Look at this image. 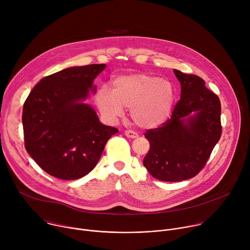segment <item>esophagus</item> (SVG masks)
<instances>
[{
  "label": "esophagus",
  "instance_id": "1",
  "mask_svg": "<svg viewBox=\"0 0 250 250\" xmlns=\"http://www.w3.org/2000/svg\"><path fill=\"white\" fill-rule=\"evenodd\" d=\"M125 135L126 137H128V138H136V137L138 136L137 132H135V131H133V130H125Z\"/></svg>",
  "mask_w": 250,
  "mask_h": 250
}]
</instances>
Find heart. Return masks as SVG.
Masks as SVG:
<instances>
[{"mask_svg": "<svg viewBox=\"0 0 250 250\" xmlns=\"http://www.w3.org/2000/svg\"><path fill=\"white\" fill-rule=\"evenodd\" d=\"M176 100L174 85L157 76L135 73L123 75L113 82V90L102 86L96 94L100 112L111 121L130 108L134 124L144 128L156 127L171 116Z\"/></svg>", "mask_w": 250, "mask_h": 250, "instance_id": "heart-1", "label": "heart"}]
</instances>
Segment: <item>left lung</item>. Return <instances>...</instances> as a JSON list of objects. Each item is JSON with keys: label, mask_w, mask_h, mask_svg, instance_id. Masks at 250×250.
Segmentation results:
<instances>
[{"label": "left lung", "mask_w": 250, "mask_h": 250, "mask_svg": "<svg viewBox=\"0 0 250 250\" xmlns=\"http://www.w3.org/2000/svg\"><path fill=\"white\" fill-rule=\"evenodd\" d=\"M173 71L181 84L180 100L167 122L145 133L150 148L144 165L152 177L166 182L195 177L222 134L219 97L199 76Z\"/></svg>", "instance_id": "obj_1"}]
</instances>
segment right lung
Returning a JSON list of instances; mask_svg holds the SVG:
<instances>
[{
	"mask_svg": "<svg viewBox=\"0 0 250 250\" xmlns=\"http://www.w3.org/2000/svg\"><path fill=\"white\" fill-rule=\"evenodd\" d=\"M105 64L70 67L42 78L22 110L24 146L38 165L62 180H76L97 165L116 127L100 123L84 101Z\"/></svg>",
	"mask_w": 250,
	"mask_h": 250,
	"instance_id": "obj_1",
	"label": "right lung"
}]
</instances>
